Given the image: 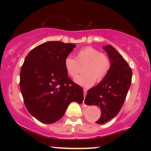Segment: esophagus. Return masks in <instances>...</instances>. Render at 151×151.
Wrapping results in <instances>:
<instances>
[{
	"label": "esophagus",
	"mask_w": 151,
	"mask_h": 151,
	"mask_svg": "<svg viewBox=\"0 0 151 151\" xmlns=\"http://www.w3.org/2000/svg\"><path fill=\"white\" fill-rule=\"evenodd\" d=\"M86 91H87V90H86V89H84V98H85V96H86Z\"/></svg>",
	"instance_id": "obj_1"
}]
</instances>
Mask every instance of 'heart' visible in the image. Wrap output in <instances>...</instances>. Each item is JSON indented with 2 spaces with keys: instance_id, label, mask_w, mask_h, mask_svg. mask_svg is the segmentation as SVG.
I'll use <instances>...</instances> for the list:
<instances>
[{
  "instance_id": "b5f03b06",
  "label": "heart",
  "mask_w": 151,
  "mask_h": 151,
  "mask_svg": "<svg viewBox=\"0 0 151 151\" xmlns=\"http://www.w3.org/2000/svg\"><path fill=\"white\" fill-rule=\"evenodd\" d=\"M67 73L75 78L84 67V74L74 79L75 83L84 87H90L95 83L100 82L108 74L111 60L106 53L93 47H85L77 52L76 59L68 56L64 62Z\"/></svg>"
}]
</instances>
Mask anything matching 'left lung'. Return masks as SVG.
<instances>
[{"label": "left lung", "mask_w": 151, "mask_h": 151, "mask_svg": "<svg viewBox=\"0 0 151 151\" xmlns=\"http://www.w3.org/2000/svg\"><path fill=\"white\" fill-rule=\"evenodd\" d=\"M103 49L108 54L111 66L104 79L88 90L84 103L97 106L101 109V117L96 124L108 122L117 115L125 101L131 86L132 70L115 48L106 45Z\"/></svg>", "instance_id": "1"}]
</instances>
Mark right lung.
Segmentation results:
<instances>
[{
	"label": "right lung",
	"mask_w": 151,
	"mask_h": 151,
	"mask_svg": "<svg viewBox=\"0 0 151 151\" xmlns=\"http://www.w3.org/2000/svg\"><path fill=\"white\" fill-rule=\"evenodd\" d=\"M75 47L72 43L50 41L26 56L20 70V89L27 111L40 122H56L71 102H83L82 87L68 77L64 65Z\"/></svg>",
	"instance_id": "1"
}]
</instances>
